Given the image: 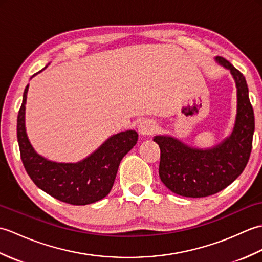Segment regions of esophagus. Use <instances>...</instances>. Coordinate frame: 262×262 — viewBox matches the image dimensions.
<instances>
[{"label": "esophagus", "instance_id": "1", "mask_svg": "<svg viewBox=\"0 0 262 262\" xmlns=\"http://www.w3.org/2000/svg\"><path fill=\"white\" fill-rule=\"evenodd\" d=\"M138 132L142 136H149L153 135L157 132V122L152 119L143 120L140 126H138Z\"/></svg>", "mask_w": 262, "mask_h": 262}]
</instances>
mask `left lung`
Listing matches in <instances>:
<instances>
[{"label": "left lung", "mask_w": 262, "mask_h": 262, "mask_svg": "<svg viewBox=\"0 0 262 262\" xmlns=\"http://www.w3.org/2000/svg\"><path fill=\"white\" fill-rule=\"evenodd\" d=\"M215 60L230 71L236 86V116L230 136L208 148L187 145L169 135L153 140L161 149V181L183 197H207L223 190L242 173L251 153L254 114L246 77L225 58Z\"/></svg>", "instance_id": "left-lung-1"}]
</instances>
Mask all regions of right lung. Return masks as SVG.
Returning <instances> with one entry per match:
<instances>
[{"instance_id":"1","label":"right lung","mask_w":262,"mask_h":262,"mask_svg":"<svg viewBox=\"0 0 262 262\" xmlns=\"http://www.w3.org/2000/svg\"><path fill=\"white\" fill-rule=\"evenodd\" d=\"M28 89L29 84L25 89L18 114L16 136L22 163L31 180L52 197L71 205H88L104 198L114 186L122 158L137 143V133L126 130L110 136L96 151L76 163L54 162L38 154L28 138L26 132Z\"/></svg>"}]
</instances>
